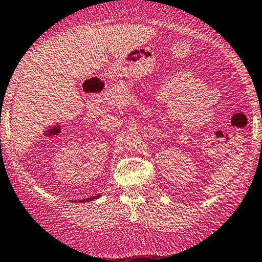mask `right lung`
<instances>
[{
	"mask_svg": "<svg viewBox=\"0 0 262 262\" xmlns=\"http://www.w3.org/2000/svg\"><path fill=\"white\" fill-rule=\"evenodd\" d=\"M98 196H94V198H89V199H83V200H80L81 202H86V201H92V200H95V199H97Z\"/></svg>",
	"mask_w": 262,
	"mask_h": 262,
	"instance_id": "obj_1",
	"label": "right lung"
}]
</instances>
